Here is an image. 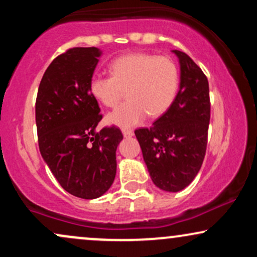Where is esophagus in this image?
I'll list each match as a JSON object with an SVG mask.
<instances>
[{
  "label": "esophagus",
  "mask_w": 257,
  "mask_h": 257,
  "mask_svg": "<svg viewBox=\"0 0 257 257\" xmlns=\"http://www.w3.org/2000/svg\"><path fill=\"white\" fill-rule=\"evenodd\" d=\"M122 133H123V137L124 138L133 137V131H131V129H123Z\"/></svg>",
  "instance_id": "34e87169"
}]
</instances>
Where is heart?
<instances>
[{"label":"heart","mask_w":257,"mask_h":257,"mask_svg":"<svg viewBox=\"0 0 257 257\" xmlns=\"http://www.w3.org/2000/svg\"><path fill=\"white\" fill-rule=\"evenodd\" d=\"M108 76H93L89 93L106 107L118 105L125 90L128 101L111 112L106 120L119 128H132L150 117L164 113L179 89V67L173 59L150 53H131L114 59Z\"/></svg>","instance_id":"heart-1"}]
</instances>
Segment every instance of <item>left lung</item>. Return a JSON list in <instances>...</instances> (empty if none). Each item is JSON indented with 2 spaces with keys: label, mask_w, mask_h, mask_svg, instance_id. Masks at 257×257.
I'll list each match as a JSON object with an SVG mask.
<instances>
[{
  "label": "left lung",
  "mask_w": 257,
  "mask_h": 257,
  "mask_svg": "<svg viewBox=\"0 0 257 257\" xmlns=\"http://www.w3.org/2000/svg\"><path fill=\"white\" fill-rule=\"evenodd\" d=\"M173 52L181 70L178 94L152 126L135 131L153 184L168 192L184 190L198 174L210 122L208 78L186 53Z\"/></svg>",
  "instance_id": "8db88e82"
}]
</instances>
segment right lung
I'll use <instances>...</instances> for the list:
<instances>
[{
  "mask_svg": "<svg viewBox=\"0 0 257 257\" xmlns=\"http://www.w3.org/2000/svg\"><path fill=\"white\" fill-rule=\"evenodd\" d=\"M101 52L76 47L58 55L44 72L36 98L38 146L65 191L83 199L102 196L116 176L117 126L95 132L102 119L89 81Z\"/></svg>",
  "mask_w": 257,
  "mask_h": 257,
  "instance_id": "1",
  "label": "right lung"
}]
</instances>
